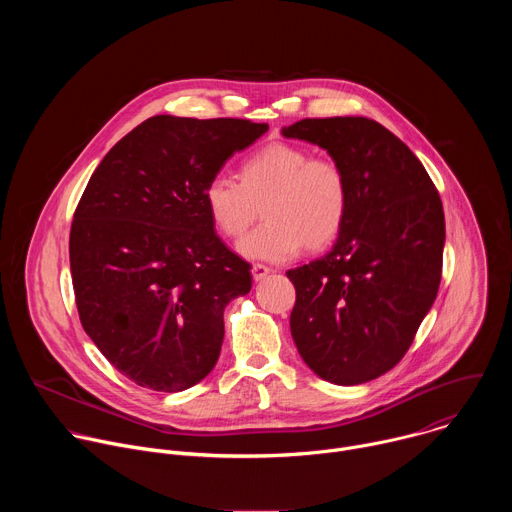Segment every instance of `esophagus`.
<instances>
[{
    "label": "esophagus",
    "mask_w": 512,
    "mask_h": 512,
    "mask_svg": "<svg viewBox=\"0 0 512 512\" xmlns=\"http://www.w3.org/2000/svg\"><path fill=\"white\" fill-rule=\"evenodd\" d=\"M271 271H273V269H271V267H267V265H263V263H255V265H253V269H251V273H253V279H255V281L265 279Z\"/></svg>",
    "instance_id": "34e87169"
}]
</instances>
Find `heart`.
<instances>
[{
  "mask_svg": "<svg viewBox=\"0 0 512 512\" xmlns=\"http://www.w3.org/2000/svg\"><path fill=\"white\" fill-rule=\"evenodd\" d=\"M263 199L265 223L239 241V253L279 263L302 245L316 251L338 239L348 216L350 182L338 160L275 141L243 162L241 180L218 172L202 192L212 225L229 239L249 229Z\"/></svg>",
  "mask_w": 512,
  "mask_h": 512,
  "instance_id": "b5f03b06",
  "label": "heart"
}]
</instances>
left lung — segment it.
Here are the masks:
<instances>
[{"label": "left lung", "instance_id": "8db88e82", "mask_svg": "<svg viewBox=\"0 0 512 512\" xmlns=\"http://www.w3.org/2000/svg\"><path fill=\"white\" fill-rule=\"evenodd\" d=\"M281 133L328 150L350 182L332 251L287 271L291 336L324 381H373L405 356L440 289L442 198L415 154L373 119H302Z\"/></svg>", "mask_w": 512, "mask_h": 512}]
</instances>
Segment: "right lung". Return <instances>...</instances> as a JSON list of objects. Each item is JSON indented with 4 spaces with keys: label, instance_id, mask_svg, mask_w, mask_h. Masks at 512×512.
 <instances>
[{
    "label": "right lung",
    "instance_id": "obj_1",
    "mask_svg": "<svg viewBox=\"0 0 512 512\" xmlns=\"http://www.w3.org/2000/svg\"><path fill=\"white\" fill-rule=\"evenodd\" d=\"M267 123L156 115L93 172L70 225L81 324L139 387L202 381L225 336V308L249 294L251 265L214 233L202 192Z\"/></svg>",
    "mask_w": 512,
    "mask_h": 512
}]
</instances>
